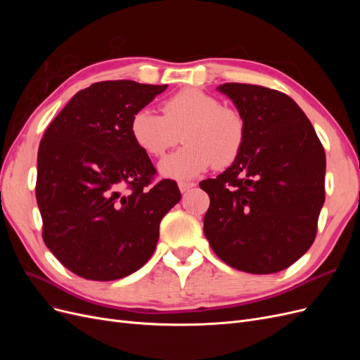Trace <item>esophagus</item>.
<instances>
[{"label":"esophagus","instance_id":"obj_1","mask_svg":"<svg viewBox=\"0 0 360 360\" xmlns=\"http://www.w3.org/2000/svg\"><path fill=\"white\" fill-rule=\"evenodd\" d=\"M193 186H195L193 181H179V188H180L181 192H186V191H189Z\"/></svg>","mask_w":360,"mask_h":360}]
</instances>
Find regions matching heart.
<instances>
[{
	"label": "heart",
	"instance_id": "1",
	"mask_svg": "<svg viewBox=\"0 0 360 360\" xmlns=\"http://www.w3.org/2000/svg\"><path fill=\"white\" fill-rule=\"evenodd\" d=\"M162 115L139 110L130 122L136 146L151 158H162L179 143L176 153L160 162V172L174 179H189L213 163L225 168L238 158L246 139V122L233 106L198 89H183L160 105Z\"/></svg>",
	"mask_w": 360,
	"mask_h": 360
}]
</instances>
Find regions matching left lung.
Segmentation results:
<instances>
[{
    "instance_id": "1",
    "label": "left lung",
    "mask_w": 360,
    "mask_h": 360,
    "mask_svg": "<svg viewBox=\"0 0 360 360\" xmlns=\"http://www.w3.org/2000/svg\"><path fill=\"white\" fill-rule=\"evenodd\" d=\"M246 122L233 165L200 183L209 193L204 234L224 263L246 274H276L315 240L324 202L326 155L290 96L267 86H219Z\"/></svg>"
}]
</instances>
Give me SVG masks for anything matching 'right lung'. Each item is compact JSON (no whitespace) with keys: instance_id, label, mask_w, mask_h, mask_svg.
<instances>
[{"instance_id":"1","label":"right lung","mask_w":360,"mask_h":360,"mask_svg":"<svg viewBox=\"0 0 360 360\" xmlns=\"http://www.w3.org/2000/svg\"><path fill=\"white\" fill-rule=\"evenodd\" d=\"M167 89L102 81L76 93L52 120L37 153L43 242L75 275L114 281L153 255L162 217L181 193L130 134L132 117Z\"/></svg>"}]
</instances>
